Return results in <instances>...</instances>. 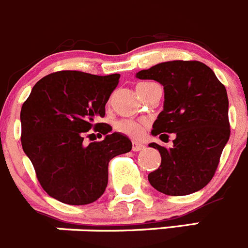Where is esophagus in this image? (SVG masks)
Wrapping results in <instances>:
<instances>
[{"label":"esophagus","mask_w":248,"mask_h":248,"mask_svg":"<svg viewBox=\"0 0 248 248\" xmlns=\"http://www.w3.org/2000/svg\"><path fill=\"white\" fill-rule=\"evenodd\" d=\"M133 151H141V150L145 149V145L144 144H140V142H136L133 141Z\"/></svg>","instance_id":"1"}]
</instances>
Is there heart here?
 I'll return each mask as SVG.
<instances>
[{"mask_svg":"<svg viewBox=\"0 0 248 248\" xmlns=\"http://www.w3.org/2000/svg\"><path fill=\"white\" fill-rule=\"evenodd\" d=\"M147 85H150L149 82L139 83L136 86V90L139 91L141 88L146 87ZM117 129L120 133L125 134V135L130 136V138H140V136L144 134V124L139 122H135V120H120L117 123Z\"/></svg>","mask_w":248,"mask_h":248,"instance_id":"1","label":"heart"}]
</instances>
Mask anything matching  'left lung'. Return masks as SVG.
Masks as SVG:
<instances>
[{
	"label": "left lung",
	"instance_id": "left-lung-1",
	"mask_svg": "<svg viewBox=\"0 0 248 248\" xmlns=\"http://www.w3.org/2000/svg\"><path fill=\"white\" fill-rule=\"evenodd\" d=\"M136 77L155 79L165 91L152 135H176L171 149L149 145L161 155L160 167L149 174L150 185L167 195L198 192L212 181L230 138L226 88L201 61L161 62Z\"/></svg>",
	"mask_w": 248,
	"mask_h": 248
}]
</instances>
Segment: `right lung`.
<instances>
[{
    "label": "right lung",
    "mask_w": 248,
    "mask_h": 248,
    "mask_svg": "<svg viewBox=\"0 0 248 248\" xmlns=\"http://www.w3.org/2000/svg\"><path fill=\"white\" fill-rule=\"evenodd\" d=\"M119 77L54 72L34 85L22 106L24 154L43 189L61 203L85 205L96 202L108 185L109 161L131 150L128 136L108 134L112 126L96 123L106 115V103ZM92 127L106 138L85 145L83 136Z\"/></svg>",
    "instance_id": "1"
}]
</instances>
